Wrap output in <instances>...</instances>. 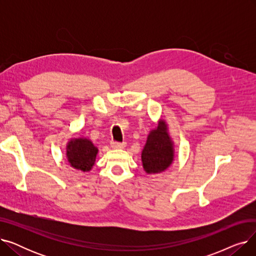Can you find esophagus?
<instances>
[{
	"label": "esophagus",
	"mask_w": 256,
	"mask_h": 256,
	"mask_svg": "<svg viewBox=\"0 0 256 256\" xmlns=\"http://www.w3.org/2000/svg\"><path fill=\"white\" fill-rule=\"evenodd\" d=\"M111 146H112V148H114V150H121V148H124L126 147V143L124 142H115V141H112L111 142Z\"/></svg>",
	"instance_id": "1"
}]
</instances>
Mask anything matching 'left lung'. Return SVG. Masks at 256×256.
<instances>
[{"mask_svg": "<svg viewBox=\"0 0 256 256\" xmlns=\"http://www.w3.org/2000/svg\"><path fill=\"white\" fill-rule=\"evenodd\" d=\"M173 142L168 134V128L163 119H160L156 130H150L142 150V165L147 174H158L165 171L173 162Z\"/></svg>", "mask_w": 256, "mask_h": 256, "instance_id": "left-lung-1", "label": "left lung"}]
</instances>
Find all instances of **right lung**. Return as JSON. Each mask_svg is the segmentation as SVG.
I'll list each match as a JSON object with an SVG mask.
<instances>
[{"instance_id": "add662e5", "label": "right lung", "mask_w": 256, "mask_h": 256, "mask_svg": "<svg viewBox=\"0 0 256 256\" xmlns=\"http://www.w3.org/2000/svg\"><path fill=\"white\" fill-rule=\"evenodd\" d=\"M98 147L86 138L70 139L66 146V158L70 166L76 170L88 172L96 163Z\"/></svg>"}]
</instances>
